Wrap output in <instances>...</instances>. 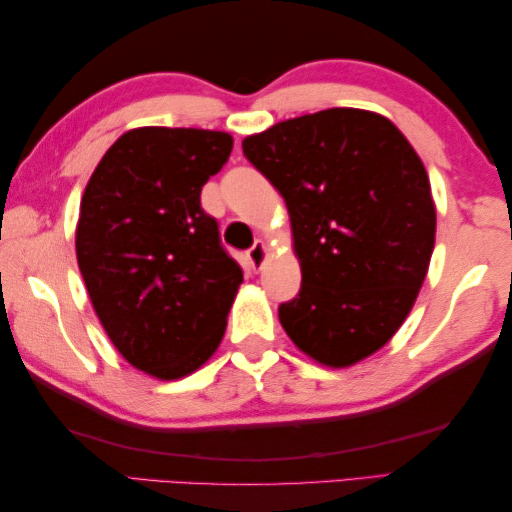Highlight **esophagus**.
Listing matches in <instances>:
<instances>
[{"mask_svg": "<svg viewBox=\"0 0 512 512\" xmlns=\"http://www.w3.org/2000/svg\"><path fill=\"white\" fill-rule=\"evenodd\" d=\"M265 254H267L265 242H263V240H256L254 247H251V249L247 251V256H245L247 270H249V272H258V270H261V265L265 263Z\"/></svg>", "mask_w": 512, "mask_h": 512, "instance_id": "34e87169", "label": "esophagus"}]
</instances>
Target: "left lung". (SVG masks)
<instances>
[{
    "instance_id": "left-lung-1",
    "label": "left lung",
    "mask_w": 512,
    "mask_h": 512,
    "mask_svg": "<svg viewBox=\"0 0 512 512\" xmlns=\"http://www.w3.org/2000/svg\"><path fill=\"white\" fill-rule=\"evenodd\" d=\"M242 154L286 199L301 288L279 306L295 345L331 367L379 351L404 324L435 245L420 156L395 124L326 108L242 140Z\"/></svg>"
}]
</instances>
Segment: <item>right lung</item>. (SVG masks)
Returning <instances> with one entry per match:
<instances>
[{
	"instance_id": "add662e5",
	"label": "right lung",
	"mask_w": 512,
	"mask_h": 512,
	"mask_svg": "<svg viewBox=\"0 0 512 512\" xmlns=\"http://www.w3.org/2000/svg\"><path fill=\"white\" fill-rule=\"evenodd\" d=\"M222 131L142 127L99 161L83 192L77 261L117 351L156 379L213 356L242 283L201 188L229 161Z\"/></svg>"
}]
</instances>
